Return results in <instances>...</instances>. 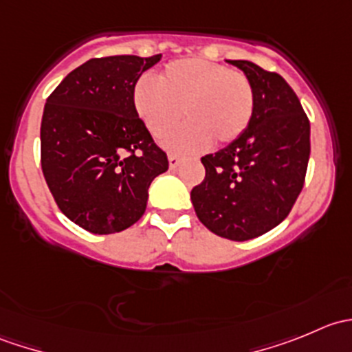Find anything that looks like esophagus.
Masks as SVG:
<instances>
[{
  "label": "esophagus",
  "instance_id": "34e87169",
  "mask_svg": "<svg viewBox=\"0 0 352 352\" xmlns=\"http://www.w3.org/2000/svg\"><path fill=\"white\" fill-rule=\"evenodd\" d=\"M180 162H182V160H180L177 155H168V165L172 170L177 168V166L180 165Z\"/></svg>",
  "mask_w": 352,
  "mask_h": 352
}]
</instances>
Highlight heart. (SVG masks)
<instances>
[{"instance_id": "obj_1", "label": "heart", "mask_w": 352, "mask_h": 352, "mask_svg": "<svg viewBox=\"0 0 352 352\" xmlns=\"http://www.w3.org/2000/svg\"><path fill=\"white\" fill-rule=\"evenodd\" d=\"M138 117L155 140L165 138L182 113L186 122L173 131L165 146L177 153H197L235 141L255 110L254 85L242 71L201 58L168 63L156 81L141 78L133 88Z\"/></svg>"}]
</instances>
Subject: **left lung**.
<instances>
[{"label":"left lung","mask_w":352,"mask_h":352,"mask_svg":"<svg viewBox=\"0 0 352 352\" xmlns=\"http://www.w3.org/2000/svg\"><path fill=\"white\" fill-rule=\"evenodd\" d=\"M254 85L255 110L243 134L202 156L206 177L190 190L199 221L223 239H255L289 214L310 158V120L285 78L232 61Z\"/></svg>","instance_id":"8db88e82"}]
</instances>
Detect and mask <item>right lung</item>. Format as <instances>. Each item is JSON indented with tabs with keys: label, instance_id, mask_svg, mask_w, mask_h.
<instances>
[{
	"label": "right lung",
	"instance_id": "right-lung-1",
	"mask_svg": "<svg viewBox=\"0 0 352 352\" xmlns=\"http://www.w3.org/2000/svg\"><path fill=\"white\" fill-rule=\"evenodd\" d=\"M162 54L109 56L78 66L45 102L41 165L63 214L97 235L122 232L146 211L148 189L168 170L133 105V88Z\"/></svg>",
	"mask_w": 352,
	"mask_h": 352
}]
</instances>
